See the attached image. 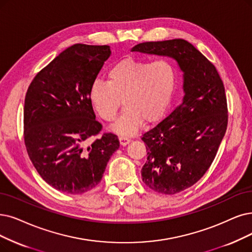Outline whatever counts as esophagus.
Wrapping results in <instances>:
<instances>
[{
  "label": "esophagus",
  "mask_w": 252,
  "mask_h": 252,
  "mask_svg": "<svg viewBox=\"0 0 252 252\" xmlns=\"http://www.w3.org/2000/svg\"><path fill=\"white\" fill-rule=\"evenodd\" d=\"M119 139H120V144L122 145V146H126V145H128L129 143H130V139L128 138V137H126V136H119Z\"/></svg>",
  "instance_id": "1"
}]
</instances>
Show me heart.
Wrapping results in <instances>:
<instances>
[{
    "mask_svg": "<svg viewBox=\"0 0 252 252\" xmlns=\"http://www.w3.org/2000/svg\"><path fill=\"white\" fill-rule=\"evenodd\" d=\"M106 76L107 83H93L90 100L106 122L116 120L124 100L126 109L114 127L122 136L135 134L144 121L154 123L162 117L176 84V70L164 59L125 58L110 67Z\"/></svg>",
    "mask_w": 252,
    "mask_h": 252,
    "instance_id": "obj_1",
    "label": "heart"
}]
</instances>
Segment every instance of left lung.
I'll return each mask as SVG.
<instances>
[{
  "instance_id": "8db88e82",
  "label": "left lung",
  "mask_w": 252,
  "mask_h": 252,
  "mask_svg": "<svg viewBox=\"0 0 252 252\" xmlns=\"http://www.w3.org/2000/svg\"><path fill=\"white\" fill-rule=\"evenodd\" d=\"M132 52L174 58L184 72L182 101L142 135L144 183L175 194L195 184L215 159L228 120L224 86L216 67L186 40L143 42Z\"/></svg>"
}]
</instances>
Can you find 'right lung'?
Here are the masks:
<instances>
[{"label": "right lung", "instance_id": "obj_1", "mask_svg": "<svg viewBox=\"0 0 252 252\" xmlns=\"http://www.w3.org/2000/svg\"><path fill=\"white\" fill-rule=\"evenodd\" d=\"M109 56L107 45L74 44L40 70L28 88L27 152L40 177L62 192L82 194L97 186L120 147L115 133L95 138L102 125L89 96Z\"/></svg>", "mask_w": 252, "mask_h": 252}]
</instances>
